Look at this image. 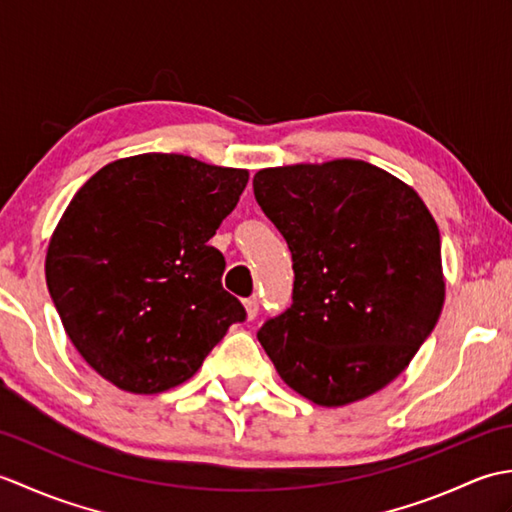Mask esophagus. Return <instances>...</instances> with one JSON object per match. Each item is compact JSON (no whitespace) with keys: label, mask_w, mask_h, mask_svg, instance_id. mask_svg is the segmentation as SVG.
I'll return each instance as SVG.
<instances>
[{"label":"esophagus","mask_w":512,"mask_h":512,"mask_svg":"<svg viewBox=\"0 0 512 512\" xmlns=\"http://www.w3.org/2000/svg\"><path fill=\"white\" fill-rule=\"evenodd\" d=\"M244 310H246V319L253 321V319L257 317V312H259L257 299H255V297H253V299H246V301H244Z\"/></svg>","instance_id":"esophagus-1"}]
</instances>
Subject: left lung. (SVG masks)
<instances>
[{
	"mask_svg": "<svg viewBox=\"0 0 512 512\" xmlns=\"http://www.w3.org/2000/svg\"><path fill=\"white\" fill-rule=\"evenodd\" d=\"M253 189L295 270L292 306L257 332L281 380L321 407L387 387L444 306L440 231L427 204L352 158L259 169Z\"/></svg>",
	"mask_w": 512,
	"mask_h": 512,
	"instance_id": "left-lung-1",
	"label": "left lung"
}]
</instances>
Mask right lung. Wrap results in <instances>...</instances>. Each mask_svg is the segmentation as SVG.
Segmentation results:
<instances>
[{
	"mask_svg": "<svg viewBox=\"0 0 512 512\" xmlns=\"http://www.w3.org/2000/svg\"><path fill=\"white\" fill-rule=\"evenodd\" d=\"M248 169L138 154L99 169L50 237L46 281L85 363L129 394H160L198 372L246 312L222 288L209 239Z\"/></svg>",
	"mask_w": 512,
	"mask_h": 512,
	"instance_id": "right-lung-1",
	"label": "right lung"
}]
</instances>
